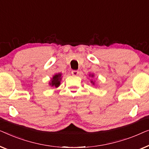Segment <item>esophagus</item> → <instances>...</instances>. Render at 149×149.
Masks as SVG:
<instances>
[{
  "label": "esophagus",
  "mask_w": 149,
  "mask_h": 149,
  "mask_svg": "<svg viewBox=\"0 0 149 149\" xmlns=\"http://www.w3.org/2000/svg\"><path fill=\"white\" fill-rule=\"evenodd\" d=\"M72 74L73 75H75V76H76L79 74V72L78 71H76V70H73L72 72Z\"/></svg>",
  "instance_id": "obj_1"
}]
</instances>
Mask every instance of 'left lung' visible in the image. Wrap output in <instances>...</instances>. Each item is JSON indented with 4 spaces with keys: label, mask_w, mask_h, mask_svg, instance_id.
Instances as JSON below:
<instances>
[{
    "label": "left lung",
    "mask_w": 149,
    "mask_h": 149,
    "mask_svg": "<svg viewBox=\"0 0 149 149\" xmlns=\"http://www.w3.org/2000/svg\"><path fill=\"white\" fill-rule=\"evenodd\" d=\"M89 76L91 77H95V75H94L93 74H89ZM91 84H93V85H95V81H93V79H91Z\"/></svg>",
    "instance_id": "1"
}]
</instances>
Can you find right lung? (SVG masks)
<instances>
[{
    "mask_svg": "<svg viewBox=\"0 0 149 149\" xmlns=\"http://www.w3.org/2000/svg\"><path fill=\"white\" fill-rule=\"evenodd\" d=\"M62 76L63 74L61 73H58V74H54L49 81V86H51V87L58 88L61 84V81Z\"/></svg>",
    "mask_w": 149,
    "mask_h": 149,
    "instance_id": "right-lung-1",
    "label": "right lung"
}]
</instances>
